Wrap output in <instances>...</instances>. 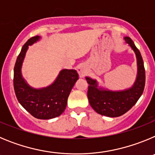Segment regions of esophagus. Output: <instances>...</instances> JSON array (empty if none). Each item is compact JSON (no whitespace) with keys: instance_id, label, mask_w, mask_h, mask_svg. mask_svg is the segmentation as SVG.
<instances>
[{"instance_id":"1","label":"esophagus","mask_w":155,"mask_h":155,"mask_svg":"<svg viewBox=\"0 0 155 155\" xmlns=\"http://www.w3.org/2000/svg\"><path fill=\"white\" fill-rule=\"evenodd\" d=\"M77 71H78V73L79 76L82 78V77L85 76L86 74H87V68L84 64H80V65L78 66Z\"/></svg>"}]
</instances>
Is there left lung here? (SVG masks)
Here are the masks:
<instances>
[{
  "instance_id": "obj_1",
  "label": "left lung",
  "mask_w": 155,
  "mask_h": 155,
  "mask_svg": "<svg viewBox=\"0 0 155 155\" xmlns=\"http://www.w3.org/2000/svg\"><path fill=\"white\" fill-rule=\"evenodd\" d=\"M126 42L135 53L137 65L136 81L133 86L121 91L99 87L95 79L86 77L88 83L87 98L92 109L97 113L109 117H118L129 111L143 94L145 85V70L143 61L139 50L130 37H124Z\"/></svg>"
}]
</instances>
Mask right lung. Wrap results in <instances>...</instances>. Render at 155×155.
Instances as JSON below:
<instances>
[{"mask_svg": "<svg viewBox=\"0 0 155 155\" xmlns=\"http://www.w3.org/2000/svg\"><path fill=\"white\" fill-rule=\"evenodd\" d=\"M40 39L39 35L31 37L21 48L14 68V88L19 103L31 116L39 120H50L64 113L78 74L75 70L64 69L50 85L42 88L31 87L23 78L21 67L28 46Z\"/></svg>", "mask_w": 155, "mask_h": 155, "instance_id": "right-lung-1", "label": "right lung"}]
</instances>
